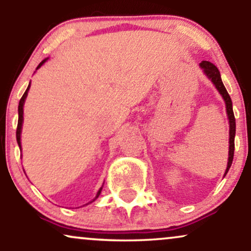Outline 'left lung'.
<instances>
[{
    "mask_svg": "<svg viewBox=\"0 0 251 251\" xmlns=\"http://www.w3.org/2000/svg\"><path fill=\"white\" fill-rule=\"evenodd\" d=\"M201 70L204 71L205 75L211 80V82L214 83L215 87L217 88V91L220 92L222 98L226 101V114L227 119H229V158H227V165L226 170V175L229 171L230 166L232 164V159H234V151H235V133H236V122H235V116L234 111H232V101L231 98H230L229 93L226 92V87H224L223 81H222V77L220 74V71L216 67L214 63L209 61H201L200 63Z\"/></svg>",
    "mask_w": 251,
    "mask_h": 251,
    "instance_id": "obj_1",
    "label": "left lung"
}]
</instances>
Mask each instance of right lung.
Masks as SVG:
<instances>
[{
    "mask_svg": "<svg viewBox=\"0 0 251 251\" xmlns=\"http://www.w3.org/2000/svg\"><path fill=\"white\" fill-rule=\"evenodd\" d=\"M46 61H47V59H45V60H43V61L40 62V65L37 66L36 70H39V68L41 67V66ZM29 87H30V83H29V85H28V87H27V89H25V94H24V96H22L21 100H20V102H19V122H17V128H16V140H17V144H19L20 148H21V129H22V123H24V105H25V98H27V96H28V91H29ZM101 190H102V188H100V190H99V191H98V194L96 196V198H94L93 201H96L97 198L99 197V195H100V192H101Z\"/></svg>",
    "mask_w": 251,
    "mask_h": 251,
    "instance_id": "obj_1",
    "label": "right lung"
}]
</instances>
